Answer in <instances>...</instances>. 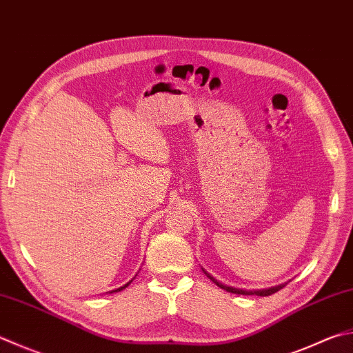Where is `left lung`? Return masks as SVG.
<instances>
[{
  "label": "left lung",
  "mask_w": 353,
  "mask_h": 353,
  "mask_svg": "<svg viewBox=\"0 0 353 353\" xmlns=\"http://www.w3.org/2000/svg\"><path fill=\"white\" fill-rule=\"evenodd\" d=\"M204 270V269H203ZM204 274L208 275L212 281H214L218 288H221V289H224V290H228V292H232V294H238V295H256V296H269V295H272V294H275V292H278L280 289H283L285 284H280V285H275V288H270V289H261V290H243V289H235V288H230V285H224V284H221L219 281H216L214 276L212 275H209L208 272L204 270Z\"/></svg>",
  "instance_id": "left-lung-1"
}]
</instances>
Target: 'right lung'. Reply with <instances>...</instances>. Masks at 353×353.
I'll use <instances>...</instances> for the list:
<instances>
[{
    "instance_id": "1",
    "label": "right lung",
    "mask_w": 353,
    "mask_h": 353,
    "mask_svg": "<svg viewBox=\"0 0 353 353\" xmlns=\"http://www.w3.org/2000/svg\"><path fill=\"white\" fill-rule=\"evenodd\" d=\"M130 283H132V280H130V281H129L128 284H124V285H123V288H119V289H117V290H112V292H119V290H123V289H125V288H128V285H129ZM112 292H110V294H112Z\"/></svg>"
}]
</instances>
